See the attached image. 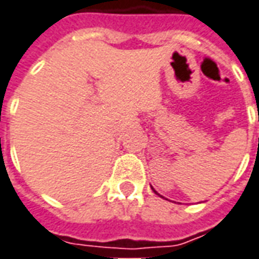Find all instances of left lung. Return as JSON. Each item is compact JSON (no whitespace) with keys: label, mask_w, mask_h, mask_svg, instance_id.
<instances>
[{"label":"left lung","mask_w":259,"mask_h":259,"mask_svg":"<svg viewBox=\"0 0 259 259\" xmlns=\"http://www.w3.org/2000/svg\"><path fill=\"white\" fill-rule=\"evenodd\" d=\"M151 189H153V188H151ZM153 191H154V189H153ZM154 192H155V191H154ZM155 193H157V192H155Z\"/></svg>","instance_id":"8db88e82"}]
</instances>
